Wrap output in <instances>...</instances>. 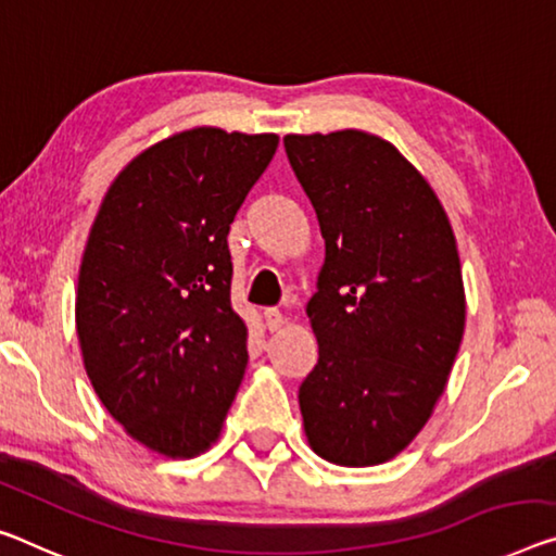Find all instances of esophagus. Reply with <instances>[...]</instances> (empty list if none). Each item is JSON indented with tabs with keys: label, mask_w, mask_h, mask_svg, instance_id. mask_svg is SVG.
<instances>
[{
	"label": "esophagus",
	"mask_w": 556,
	"mask_h": 556,
	"mask_svg": "<svg viewBox=\"0 0 556 556\" xmlns=\"http://www.w3.org/2000/svg\"><path fill=\"white\" fill-rule=\"evenodd\" d=\"M263 318H266V328H268L270 332H276V330H280V328L286 326L283 313H280L278 307H268V311L263 313Z\"/></svg>",
	"instance_id": "1"
}]
</instances>
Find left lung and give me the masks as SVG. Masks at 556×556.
<instances>
[{"instance_id": "left-lung-1", "label": "left lung", "mask_w": 556, "mask_h": 556, "mask_svg": "<svg viewBox=\"0 0 556 556\" xmlns=\"http://www.w3.org/2000/svg\"><path fill=\"white\" fill-rule=\"evenodd\" d=\"M326 261L307 318L318 365L298 392L307 445L382 465L430 420L465 332L457 241L438 193L390 141L361 129L288 134Z\"/></svg>"}]
</instances>
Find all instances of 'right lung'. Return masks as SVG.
I'll use <instances>...</instances> for the list:
<instances>
[{"mask_svg":"<svg viewBox=\"0 0 556 556\" xmlns=\"http://www.w3.org/2000/svg\"><path fill=\"white\" fill-rule=\"evenodd\" d=\"M276 149V134L178 131L122 168L91 224L76 286L84 367L109 415L161 457L206 452L243 380L226 238Z\"/></svg>","mask_w":556,"mask_h":556,"instance_id":"right-lung-1","label":"right lung"}]
</instances>
